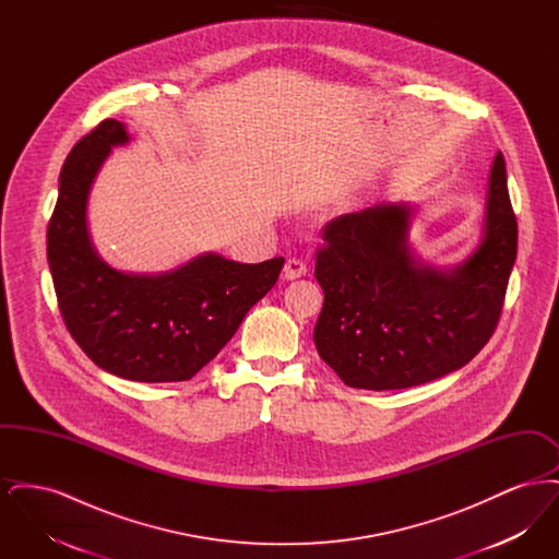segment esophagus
Instances as JSON below:
<instances>
[{
  "instance_id": "esophagus-1",
  "label": "esophagus",
  "mask_w": 559,
  "mask_h": 559,
  "mask_svg": "<svg viewBox=\"0 0 559 559\" xmlns=\"http://www.w3.org/2000/svg\"><path fill=\"white\" fill-rule=\"evenodd\" d=\"M283 272H285V278H287V281H293V278H299V276H306V274H308V264H306V260H301V258H292V260H287Z\"/></svg>"
}]
</instances>
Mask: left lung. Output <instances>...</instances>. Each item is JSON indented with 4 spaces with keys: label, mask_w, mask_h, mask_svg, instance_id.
Returning a JSON list of instances; mask_svg holds the SVG:
<instances>
[{
    "label": "left lung",
    "mask_w": 559,
    "mask_h": 559,
    "mask_svg": "<svg viewBox=\"0 0 559 559\" xmlns=\"http://www.w3.org/2000/svg\"><path fill=\"white\" fill-rule=\"evenodd\" d=\"M411 207L377 205L322 228L314 276L324 304L314 326L320 358L349 388L402 390L465 367L492 337L518 255V219L497 153L486 233L461 266L415 262Z\"/></svg>",
    "instance_id": "8db88e82"
}]
</instances>
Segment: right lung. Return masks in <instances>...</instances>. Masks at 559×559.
<instances>
[{"instance_id":"add662e5","label":"right lung","mask_w":559,"mask_h":559,"mask_svg":"<svg viewBox=\"0 0 559 559\" xmlns=\"http://www.w3.org/2000/svg\"><path fill=\"white\" fill-rule=\"evenodd\" d=\"M126 142L123 123L105 119L62 165L48 224L58 310L100 369L144 383L187 381L233 340L251 306L278 281L285 260L239 264L205 253L159 276L123 274L105 264L87 235V194L110 146Z\"/></svg>"}]
</instances>
